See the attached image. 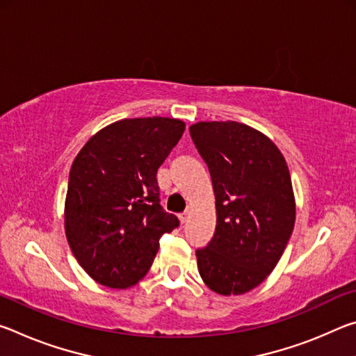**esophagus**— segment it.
Returning a JSON list of instances; mask_svg holds the SVG:
<instances>
[{
    "label": "esophagus",
    "instance_id": "34e87169",
    "mask_svg": "<svg viewBox=\"0 0 356 356\" xmlns=\"http://www.w3.org/2000/svg\"><path fill=\"white\" fill-rule=\"evenodd\" d=\"M179 218H180V222H182V225H185V222L188 221V218H190V212H184V213H180V215H179Z\"/></svg>",
    "mask_w": 356,
    "mask_h": 356
}]
</instances>
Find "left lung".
<instances>
[{
	"instance_id": "left-lung-1",
	"label": "left lung",
	"mask_w": 356,
	"mask_h": 356,
	"mask_svg": "<svg viewBox=\"0 0 356 356\" xmlns=\"http://www.w3.org/2000/svg\"><path fill=\"white\" fill-rule=\"evenodd\" d=\"M191 140L212 177L216 227L196 250L204 282L220 295H240L273 272L292 236V180L280 149L248 125L197 122Z\"/></svg>"
}]
</instances>
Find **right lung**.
Returning a JSON list of instances; mask_svg holds the SVG:
<instances>
[{
	"mask_svg": "<svg viewBox=\"0 0 356 356\" xmlns=\"http://www.w3.org/2000/svg\"><path fill=\"white\" fill-rule=\"evenodd\" d=\"M185 124L170 118L122 119L76 155L65 197V236L89 276L127 289L146 276L160 238L179 227L160 204L156 171Z\"/></svg>",
	"mask_w": 356,
	"mask_h": 356,
	"instance_id": "right-lung-1",
	"label": "right lung"
}]
</instances>
